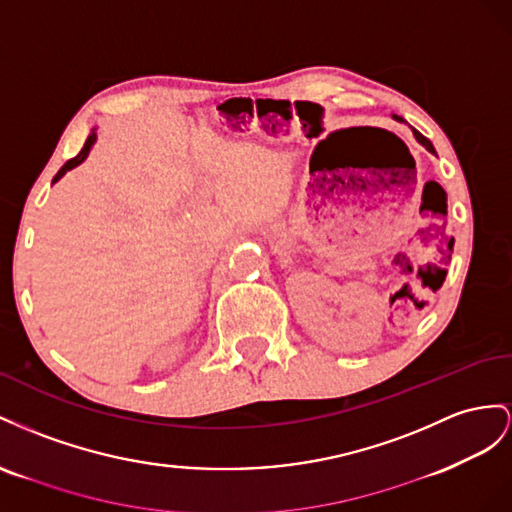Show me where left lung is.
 Returning <instances> with one entry per match:
<instances>
[{
  "label": "left lung",
  "mask_w": 512,
  "mask_h": 512,
  "mask_svg": "<svg viewBox=\"0 0 512 512\" xmlns=\"http://www.w3.org/2000/svg\"><path fill=\"white\" fill-rule=\"evenodd\" d=\"M414 137L418 139V143H422V145H425V148L429 150V152H433L435 154V148H433V143L427 139V137H422L420 133H418V130H414Z\"/></svg>",
  "instance_id": "left-lung-1"
}]
</instances>
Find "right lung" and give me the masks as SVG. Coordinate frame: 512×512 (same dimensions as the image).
<instances>
[{
    "instance_id": "add662e5",
    "label": "right lung",
    "mask_w": 512,
    "mask_h": 512,
    "mask_svg": "<svg viewBox=\"0 0 512 512\" xmlns=\"http://www.w3.org/2000/svg\"><path fill=\"white\" fill-rule=\"evenodd\" d=\"M94 141H96V133H92L90 137H87L85 139V143H83V148H81V152L75 156V158H70V160H66V163H64V167L60 169V171H57V175H55V178H53V182H57V180H60L62 178V175L68 171V169H72V167H77L79 163H83V160H85V156L87 154H90V150H92V145H94Z\"/></svg>"
}]
</instances>
